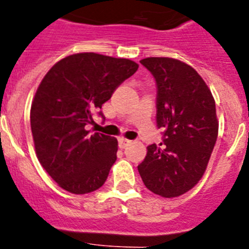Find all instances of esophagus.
Returning a JSON list of instances; mask_svg holds the SVG:
<instances>
[{
  "instance_id": "esophagus-1",
  "label": "esophagus",
  "mask_w": 249,
  "mask_h": 249,
  "mask_svg": "<svg viewBox=\"0 0 249 249\" xmlns=\"http://www.w3.org/2000/svg\"><path fill=\"white\" fill-rule=\"evenodd\" d=\"M130 142H132V141L126 140V138H124V137H120V138H119V147L125 148L128 144H130Z\"/></svg>"
}]
</instances>
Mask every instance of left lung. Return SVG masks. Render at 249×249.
Segmentation results:
<instances>
[{
  "instance_id": "1",
  "label": "left lung",
  "mask_w": 249,
  "mask_h": 249,
  "mask_svg": "<svg viewBox=\"0 0 249 249\" xmlns=\"http://www.w3.org/2000/svg\"><path fill=\"white\" fill-rule=\"evenodd\" d=\"M141 64L156 81V124L163 142L147 147L138 165L150 191L179 196L203 177L216 144L218 121L211 90L191 66L173 58H146Z\"/></svg>"
}]
</instances>
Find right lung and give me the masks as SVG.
<instances>
[{
	"label": "right lung",
	"instance_id": "obj_1",
	"mask_svg": "<svg viewBox=\"0 0 249 249\" xmlns=\"http://www.w3.org/2000/svg\"><path fill=\"white\" fill-rule=\"evenodd\" d=\"M138 70L130 59L79 53L59 60L45 75L31 107L37 158L50 177L72 194L95 191L116 161L117 140L90 133L99 109L116 88Z\"/></svg>",
	"mask_w": 249,
	"mask_h": 249
}]
</instances>
